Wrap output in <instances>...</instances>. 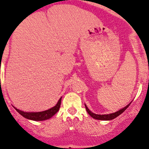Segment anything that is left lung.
I'll list each match as a JSON object with an SVG mask.
<instances>
[{
  "instance_id": "left-lung-1",
  "label": "left lung",
  "mask_w": 149,
  "mask_h": 149,
  "mask_svg": "<svg viewBox=\"0 0 149 149\" xmlns=\"http://www.w3.org/2000/svg\"><path fill=\"white\" fill-rule=\"evenodd\" d=\"M130 104H131V103H130ZM130 104H129L127 106L123 108V109H120V110L118 111V112H114V113H112V114H108V115H97V114H94L91 111H90V109L87 108V107L86 106V105H85V108L87 113H88L92 118H93L94 119H97V120H112V119L115 118H117L118 116H119L120 114L123 113V112L127 109L128 107L130 105Z\"/></svg>"
}]
</instances>
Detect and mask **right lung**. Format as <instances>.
Returning <instances> with one entry per match:
<instances>
[{"label":"right lung","mask_w":149,"mask_h":149,"mask_svg":"<svg viewBox=\"0 0 149 149\" xmlns=\"http://www.w3.org/2000/svg\"><path fill=\"white\" fill-rule=\"evenodd\" d=\"M61 100H62V98L59 100L58 103L56 104V106H54V107L51 108V109H48V110L43 111V112H23L21 110H19V109H16L17 111L22 116H23L26 118L29 119V120H36V121H40V120H47V119L51 118V117L54 116L56 112L59 111V108H60L61 105Z\"/></svg>","instance_id":"add662e5"}]
</instances>
